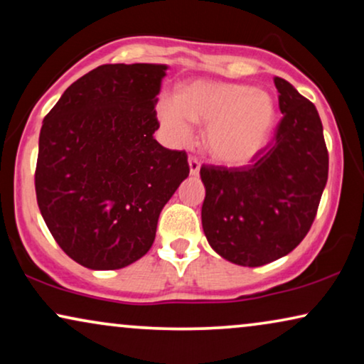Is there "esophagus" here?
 <instances>
[{"instance_id": "34e87169", "label": "esophagus", "mask_w": 364, "mask_h": 364, "mask_svg": "<svg viewBox=\"0 0 364 364\" xmlns=\"http://www.w3.org/2000/svg\"><path fill=\"white\" fill-rule=\"evenodd\" d=\"M188 167H191L192 176H197L198 171H200V161H198L197 157L191 156V157H188Z\"/></svg>"}]
</instances>
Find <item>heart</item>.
<instances>
[{"instance_id":"1","label":"heart","mask_w":364,"mask_h":364,"mask_svg":"<svg viewBox=\"0 0 364 364\" xmlns=\"http://www.w3.org/2000/svg\"><path fill=\"white\" fill-rule=\"evenodd\" d=\"M159 116L177 144L191 142L193 122H208V152L223 164H245L265 147L277 121L267 92L242 84L193 82L177 96L164 97Z\"/></svg>"}]
</instances>
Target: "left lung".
<instances>
[{"mask_svg": "<svg viewBox=\"0 0 364 364\" xmlns=\"http://www.w3.org/2000/svg\"><path fill=\"white\" fill-rule=\"evenodd\" d=\"M283 114L275 137L248 166H205L202 227L218 255L242 267L285 257L306 237L328 181V149L315 104L275 77Z\"/></svg>", "mask_w": 364, "mask_h": 364, "instance_id": "left-lung-1", "label": "left lung"}]
</instances>
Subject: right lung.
<instances>
[{
    "instance_id": "add662e5",
    "label": "right lung",
    "mask_w": 364,
    "mask_h": 364,
    "mask_svg": "<svg viewBox=\"0 0 364 364\" xmlns=\"http://www.w3.org/2000/svg\"><path fill=\"white\" fill-rule=\"evenodd\" d=\"M164 64H102L69 86L43 121L38 207L68 257L117 270L146 255L164 205L183 178L186 151L152 134Z\"/></svg>"
}]
</instances>
